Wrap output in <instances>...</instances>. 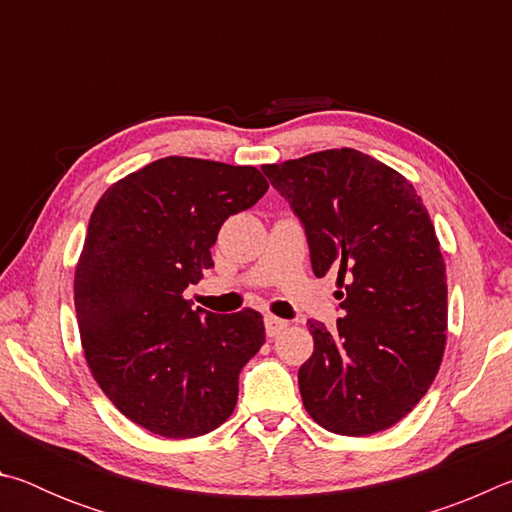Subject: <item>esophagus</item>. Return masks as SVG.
<instances>
[{
    "label": "esophagus",
    "instance_id": "34e87169",
    "mask_svg": "<svg viewBox=\"0 0 512 512\" xmlns=\"http://www.w3.org/2000/svg\"><path fill=\"white\" fill-rule=\"evenodd\" d=\"M264 325H266V334L268 336H277L280 332H284V329H287V320H282V318H277V316H266L264 318Z\"/></svg>",
    "mask_w": 512,
    "mask_h": 512
}]
</instances>
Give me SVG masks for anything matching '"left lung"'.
Instances as JSON below:
<instances>
[{"label": "left lung", "mask_w": 512, "mask_h": 512, "mask_svg": "<svg viewBox=\"0 0 512 512\" xmlns=\"http://www.w3.org/2000/svg\"><path fill=\"white\" fill-rule=\"evenodd\" d=\"M262 171L305 228L314 275H339L336 327L307 320L302 404L341 436L393 427L429 391L447 341L445 259L427 207L402 173L354 149Z\"/></svg>", "instance_id": "left-lung-1"}]
</instances>
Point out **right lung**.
I'll return each mask as SVG.
<instances>
[{"label": "right lung", "mask_w": 512, "mask_h": 512, "mask_svg": "<svg viewBox=\"0 0 512 512\" xmlns=\"http://www.w3.org/2000/svg\"><path fill=\"white\" fill-rule=\"evenodd\" d=\"M255 167L169 158L106 189L74 275L85 361L101 391L162 438H196L230 418L239 372L264 345L255 309H192L183 291L212 268L230 214L266 194Z\"/></svg>", "instance_id": "add662e5"}]
</instances>
